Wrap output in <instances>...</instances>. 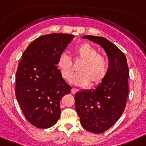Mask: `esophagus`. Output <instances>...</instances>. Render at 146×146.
<instances>
[{
    "label": "esophagus",
    "instance_id": "obj_1",
    "mask_svg": "<svg viewBox=\"0 0 146 146\" xmlns=\"http://www.w3.org/2000/svg\"><path fill=\"white\" fill-rule=\"evenodd\" d=\"M77 91H78V89L75 88H72V93L73 94H74L76 92H77Z\"/></svg>",
    "mask_w": 146,
    "mask_h": 146
}]
</instances>
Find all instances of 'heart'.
I'll use <instances>...</instances> for the list:
<instances>
[{"label": "heart", "instance_id": "heart-1", "mask_svg": "<svg viewBox=\"0 0 146 146\" xmlns=\"http://www.w3.org/2000/svg\"><path fill=\"white\" fill-rule=\"evenodd\" d=\"M75 60L82 61L78 66V73L72 76L70 82L79 86H86L91 82V85L96 86L101 83L106 77L108 71V61L98 50L88 43L82 44L74 49ZM57 66L61 77L69 80L73 73V64L71 58L66 52L59 55Z\"/></svg>", "mask_w": 146, "mask_h": 146}]
</instances>
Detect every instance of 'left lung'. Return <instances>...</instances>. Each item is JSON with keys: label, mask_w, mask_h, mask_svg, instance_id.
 Wrapping results in <instances>:
<instances>
[{"label": "left lung", "mask_w": 146, "mask_h": 146, "mask_svg": "<svg viewBox=\"0 0 146 146\" xmlns=\"http://www.w3.org/2000/svg\"><path fill=\"white\" fill-rule=\"evenodd\" d=\"M82 38L99 44L108 57V74L101 84L74 95L82 127L92 133H102L115 123L125 109L129 93L128 65L123 52L107 38L90 35Z\"/></svg>", "instance_id": "left-lung-1"}]
</instances>
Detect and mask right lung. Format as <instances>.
Masks as SVG:
<instances>
[{"mask_svg":"<svg viewBox=\"0 0 146 146\" xmlns=\"http://www.w3.org/2000/svg\"><path fill=\"white\" fill-rule=\"evenodd\" d=\"M74 35L50 33L32 42L24 51L16 72L15 94L25 118L40 129L55 125L60 101L72 87L61 77L58 58Z\"/></svg>","mask_w":146,"mask_h":146,"instance_id":"right-lung-1","label":"right lung"}]
</instances>
